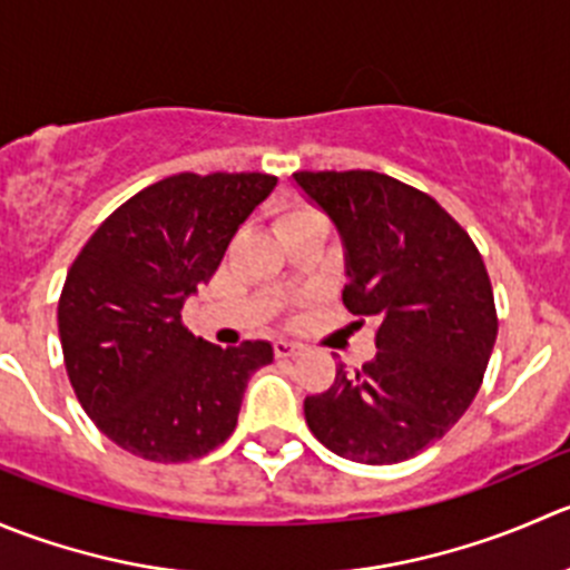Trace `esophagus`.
Masks as SVG:
<instances>
[{
    "label": "esophagus",
    "mask_w": 570,
    "mask_h": 570,
    "mask_svg": "<svg viewBox=\"0 0 570 570\" xmlns=\"http://www.w3.org/2000/svg\"><path fill=\"white\" fill-rule=\"evenodd\" d=\"M274 354H277V357H296V354H302V343L274 341Z\"/></svg>",
    "instance_id": "1"
}]
</instances>
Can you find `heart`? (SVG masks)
Returning a JSON list of instances; mask_svg holds the SVG:
<instances>
[{"label": "heart", "instance_id": "1", "mask_svg": "<svg viewBox=\"0 0 570 570\" xmlns=\"http://www.w3.org/2000/svg\"><path fill=\"white\" fill-rule=\"evenodd\" d=\"M313 218H321V216L315 210H309V207H296V210H285V213H279L277 229H279V233H283V229L293 227V224L313 222Z\"/></svg>", "mask_w": 570, "mask_h": 570}]
</instances>
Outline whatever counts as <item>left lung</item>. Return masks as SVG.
<instances>
[{
	"label": "left lung",
	"mask_w": 570,
	"mask_h": 570,
	"mask_svg": "<svg viewBox=\"0 0 570 570\" xmlns=\"http://www.w3.org/2000/svg\"><path fill=\"white\" fill-rule=\"evenodd\" d=\"M293 179L341 235L343 304L376 321L374 360L337 365L330 391L304 399V419L341 458L402 463L441 441L482 385L499 332L488 268L424 190L360 168Z\"/></svg>",
	"instance_id": "left-lung-1"
}]
</instances>
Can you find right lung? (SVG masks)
Masks as SVG:
<instances>
[{"instance_id":"1","label":"right lung","mask_w":570,"mask_h":570,"mask_svg":"<svg viewBox=\"0 0 570 570\" xmlns=\"http://www.w3.org/2000/svg\"><path fill=\"white\" fill-rule=\"evenodd\" d=\"M272 174H174L112 210L71 263L58 302L66 371L101 435L151 463L205 458L233 435L268 341L222 348L183 324Z\"/></svg>"}]
</instances>
